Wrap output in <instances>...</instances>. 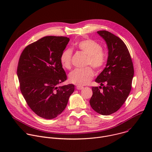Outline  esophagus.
<instances>
[{"label":"esophagus","instance_id":"1","mask_svg":"<svg viewBox=\"0 0 152 152\" xmlns=\"http://www.w3.org/2000/svg\"><path fill=\"white\" fill-rule=\"evenodd\" d=\"M76 89L77 90H82L83 88V86H80V85H77V86H76Z\"/></svg>","mask_w":152,"mask_h":152}]
</instances>
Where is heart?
Instances as JSON below:
<instances>
[{
  "mask_svg": "<svg viewBox=\"0 0 152 152\" xmlns=\"http://www.w3.org/2000/svg\"><path fill=\"white\" fill-rule=\"evenodd\" d=\"M76 47L82 53L87 55L86 65L91 66L96 70H101L106 62L107 54L102 49V45L98 42L87 39L77 42ZM72 51L70 49L64 50L60 56V61L62 67L70 69L72 66ZM94 76V72L90 67L84 69H76L70 73L69 80L72 83L78 85L88 84Z\"/></svg>",
  "mask_w": 152,
  "mask_h": 152,
  "instance_id": "heart-1",
  "label": "heart"
}]
</instances>
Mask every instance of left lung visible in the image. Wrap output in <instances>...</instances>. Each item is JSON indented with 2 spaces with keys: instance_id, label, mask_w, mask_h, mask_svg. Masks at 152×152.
I'll use <instances>...</instances> for the list:
<instances>
[{
  "instance_id": "1",
  "label": "left lung",
  "mask_w": 152,
  "mask_h": 152,
  "mask_svg": "<svg viewBox=\"0 0 152 152\" xmlns=\"http://www.w3.org/2000/svg\"><path fill=\"white\" fill-rule=\"evenodd\" d=\"M97 34L106 43L108 57L106 67L95 80L100 86L92 87L90 103L97 113L108 115L117 111L126 100L131 90L134 70L129 52L119 37L106 31ZM103 83L106 85L100 91Z\"/></svg>"
}]
</instances>
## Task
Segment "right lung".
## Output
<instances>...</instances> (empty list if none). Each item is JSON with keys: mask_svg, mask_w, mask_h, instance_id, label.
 I'll return each instance as SVG.
<instances>
[{"mask_svg": "<svg viewBox=\"0 0 152 152\" xmlns=\"http://www.w3.org/2000/svg\"><path fill=\"white\" fill-rule=\"evenodd\" d=\"M69 41L65 37H45L20 55L17 76L21 92L31 109L43 118L61 114L75 91L73 84L58 86L67 79L60 56Z\"/></svg>", "mask_w": 152, "mask_h": 152, "instance_id": "obj_1", "label": "right lung"}]
</instances>
